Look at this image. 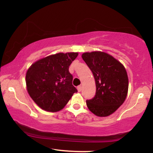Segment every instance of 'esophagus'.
<instances>
[{"label": "esophagus", "instance_id": "obj_1", "mask_svg": "<svg viewBox=\"0 0 153 153\" xmlns=\"http://www.w3.org/2000/svg\"><path fill=\"white\" fill-rule=\"evenodd\" d=\"M77 90H78V92H81V90H82V87H81V85H79V86L77 87Z\"/></svg>", "mask_w": 153, "mask_h": 153}]
</instances>
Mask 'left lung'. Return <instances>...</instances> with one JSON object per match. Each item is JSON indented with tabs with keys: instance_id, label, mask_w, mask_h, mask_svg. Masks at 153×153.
Wrapping results in <instances>:
<instances>
[{
	"instance_id": "8db88e82",
	"label": "left lung",
	"mask_w": 153,
	"mask_h": 153,
	"mask_svg": "<svg viewBox=\"0 0 153 153\" xmlns=\"http://www.w3.org/2000/svg\"><path fill=\"white\" fill-rule=\"evenodd\" d=\"M82 58L93 72L95 95L86 100L88 108L100 117L114 113L123 104L128 91V76L124 66L109 54L101 51L83 53Z\"/></svg>"
}]
</instances>
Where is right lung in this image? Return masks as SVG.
<instances>
[{
    "label": "right lung",
    "mask_w": 153,
    "mask_h": 153,
    "mask_svg": "<svg viewBox=\"0 0 153 153\" xmlns=\"http://www.w3.org/2000/svg\"><path fill=\"white\" fill-rule=\"evenodd\" d=\"M78 53H58L37 60L27 71V91L43 110L56 112L65 107L77 90L69 66Z\"/></svg>",
    "instance_id": "add662e5"
}]
</instances>
